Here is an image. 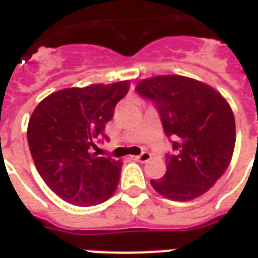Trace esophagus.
I'll return each mask as SVG.
<instances>
[{
  "label": "esophagus",
  "instance_id": "1",
  "mask_svg": "<svg viewBox=\"0 0 258 258\" xmlns=\"http://www.w3.org/2000/svg\"><path fill=\"white\" fill-rule=\"evenodd\" d=\"M133 159H134V160H137V162L145 163V162H148L149 159H151V153H148V152H142V153H141V155H138V156H133Z\"/></svg>",
  "mask_w": 258,
  "mask_h": 258
}]
</instances>
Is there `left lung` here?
I'll use <instances>...</instances> for the list:
<instances>
[{
    "instance_id": "1",
    "label": "left lung",
    "mask_w": 258,
    "mask_h": 258,
    "mask_svg": "<svg viewBox=\"0 0 258 258\" xmlns=\"http://www.w3.org/2000/svg\"><path fill=\"white\" fill-rule=\"evenodd\" d=\"M137 91L155 102L164 133L175 140L163 179H151L153 189L177 202L206 194L227 170L235 148L229 103L210 85L178 74L141 80Z\"/></svg>"
}]
</instances>
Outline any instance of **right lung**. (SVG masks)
<instances>
[{"label":"right lung","instance_id":"right-lung-1","mask_svg":"<svg viewBox=\"0 0 258 258\" xmlns=\"http://www.w3.org/2000/svg\"><path fill=\"white\" fill-rule=\"evenodd\" d=\"M128 88V80L64 88L34 109L27 125L31 157L48 188L64 202L94 206L114 194L123 163L94 149Z\"/></svg>","mask_w":258,"mask_h":258}]
</instances>
